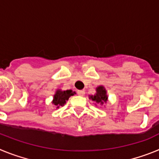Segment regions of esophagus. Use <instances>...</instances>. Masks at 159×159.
<instances>
[{"label":"esophagus","instance_id":"esophagus-1","mask_svg":"<svg viewBox=\"0 0 159 159\" xmlns=\"http://www.w3.org/2000/svg\"><path fill=\"white\" fill-rule=\"evenodd\" d=\"M78 94L81 95V96H83V95H85V92H84V90H80V91H78Z\"/></svg>","mask_w":159,"mask_h":159}]
</instances>
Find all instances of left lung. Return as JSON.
Returning a JSON list of instances; mask_svg holds the SVG:
<instances>
[{
  "label": "left lung",
  "mask_w": 159,
  "mask_h": 159,
  "mask_svg": "<svg viewBox=\"0 0 159 159\" xmlns=\"http://www.w3.org/2000/svg\"><path fill=\"white\" fill-rule=\"evenodd\" d=\"M90 99L95 101L97 103L103 104L107 102V91L103 86H99L96 88V93L94 95H91Z\"/></svg>",
  "instance_id": "left-lung-1"
}]
</instances>
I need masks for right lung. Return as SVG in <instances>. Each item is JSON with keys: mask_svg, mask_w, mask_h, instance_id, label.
<instances>
[{"mask_svg": "<svg viewBox=\"0 0 159 159\" xmlns=\"http://www.w3.org/2000/svg\"><path fill=\"white\" fill-rule=\"evenodd\" d=\"M75 94V92H72L71 90H67V91L57 90L56 92V94L54 95V97H53L52 103L57 108H59L60 106H64L70 97L71 95H74Z\"/></svg>", "mask_w": 159, "mask_h": 159, "instance_id": "1", "label": "right lung"}]
</instances>
